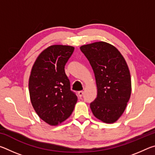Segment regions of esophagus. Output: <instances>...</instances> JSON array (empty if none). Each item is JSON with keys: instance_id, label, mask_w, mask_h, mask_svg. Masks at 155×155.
I'll return each instance as SVG.
<instances>
[{"instance_id": "obj_1", "label": "esophagus", "mask_w": 155, "mask_h": 155, "mask_svg": "<svg viewBox=\"0 0 155 155\" xmlns=\"http://www.w3.org/2000/svg\"><path fill=\"white\" fill-rule=\"evenodd\" d=\"M78 96H79L80 98H81V97H82L83 95V91H79L78 92Z\"/></svg>"}]
</instances>
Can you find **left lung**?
Instances as JSON below:
<instances>
[{"instance_id": "8db88e82", "label": "left lung", "mask_w": 155, "mask_h": 155, "mask_svg": "<svg viewBox=\"0 0 155 155\" xmlns=\"http://www.w3.org/2000/svg\"><path fill=\"white\" fill-rule=\"evenodd\" d=\"M95 75L98 94L90 103L96 118L114 123L124 111L131 94L129 70L115 47L104 41L81 46Z\"/></svg>"}]
</instances>
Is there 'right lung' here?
<instances>
[{
    "label": "right lung",
    "mask_w": 155,
    "mask_h": 155,
    "mask_svg": "<svg viewBox=\"0 0 155 155\" xmlns=\"http://www.w3.org/2000/svg\"><path fill=\"white\" fill-rule=\"evenodd\" d=\"M74 50L70 46H50L41 52L31 70L28 81L31 104L39 117L50 125L68 118L77 102L64 70Z\"/></svg>",
    "instance_id": "right-lung-1"
}]
</instances>
